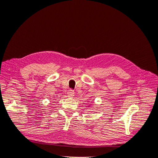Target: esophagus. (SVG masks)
Wrapping results in <instances>:
<instances>
[{"instance_id": "1", "label": "esophagus", "mask_w": 158, "mask_h": 158, "mask_svg": "<svg viewBox=\"0 0 158 158\" xmlns=\"http://www.w3.org/2000/svg\"><path fill=\"white\" fill-rule=\"evenodd\" d=\"M67 95H68L69 97H70V98L73 97L74 95V91H73V89H69V90L68 91V92H67Z\"/></svg>"}]
</instances>
